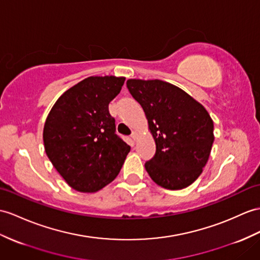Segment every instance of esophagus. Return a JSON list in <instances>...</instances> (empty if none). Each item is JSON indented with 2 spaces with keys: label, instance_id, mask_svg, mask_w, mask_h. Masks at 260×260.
<instances>
[{
  "label": "esophagus",
  "instance_id": "obj_1",
  "mask_svg": "<svg viewBox=\"0 0 260 260\" xmlns=\"http://www.w3.org/2000/svg\"><path fill=\"white\" fill-rule=\"evenodd\" d=\"M138 137H139V135H138V132H137V131H134V132H132V134H131V138H132V139H134V140H135V141L137 140V139H138Z\"/></svg>",
  "mask_w": 260,
  "mask_h": 260
}]
</instances>
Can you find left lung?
Listing matches in <instances>:
<instances>
[{
    "mask_svg": "<svg viewBox=\"0 0 260 260\" xmlns=\"http://www.w3.org/2000/svg\"><path fill=\"white\" fill-rule=\"evenodd\" d=\"M126 87L144 110L156 145L144 167L168 189L191 185L203 172L214 142L210 113L181 88L160 79H129Z\"/></svg>",
    "mask_w": 260,
    "mask_h": 260,
    "instance_id": "left-lung-1",
    "label": "left lung"
}]
</instances>
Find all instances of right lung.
I'll return each instance as SVG.
<instances>
[{
	"label": "right lung",
	"mask_w": 260,
	"mask_h": 260,
	"mask_svg": "<svg viewBox=\"0 0 260 260\" xmlns=\"http://www.w3.org/2000/svg\"><path fill=\"white\" fill-rule=\"evenodd\" d=\"M124 77L91 76L57 99L43 131L45 152L67 184L94 193L117 178L130 145L116 135L109 104Z\"/></svg>",
	"instance_id": "right-lung-1"
}]
</instances>
